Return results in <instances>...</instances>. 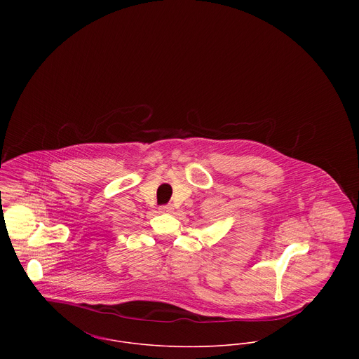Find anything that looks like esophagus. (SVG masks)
<instances>
[{
	"mask_svg": "<svg viewBox=\"0 0 359 359\" xmlns=\"http://www.w3.org/2000/svg\"><path fill=\"white\" fill-rule=\"evenodd\" d=\"M158 210H160L161 212H172V211H174V207H172V205H161Z\"/></svg>",
	"mask_w": 359,
	"mask_h": 359,
	"instance_id": "1",
	"label": "esophagus"
}]
</instances>
